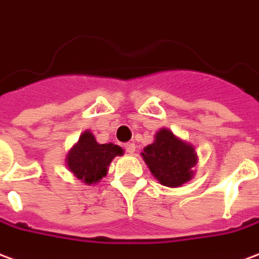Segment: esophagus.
<instances>
[{
	"mask_svg": "<svg viewBox=\"0 0 259 259\" xmlns=\"http://www.w3.org/2000/svg\"><path fill=\"white\" fill-rule=\"evenodd\" d=\"M124 149H125V152H127L128 154H132V153L135 152V143H132V142L125 143V146H124Z\"/></svg>",
	"mask_w": 259,
	"mask_h": 259,
	"instance_id": "esophagus-1",
	"label": "esophagus"
}]
</instances>
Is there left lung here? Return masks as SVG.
<instances>
[{"instance_id": "obj_1", "label": "left lung", "mask_w": 259, "mask_h": 259, "mask_svg": "<svg viewBox=\"0 0 259 259\" xmlns=\"http://www.w3.org/2000/svg\"><path fill=\"white\" fill-rule=\"evenodd\" d=\"M142 157L158 182L168 188H178L193 178L197 153L190 143L175 137L168 128L154 135V142L143 149Z\"/></svg>"}]
</instances>
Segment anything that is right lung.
Here are the masks:
<instances>
[{"instance_id": "obj_1", "label": "right lung", "mask_w": 259, "mask_h": 259, "mask_svg": "<svg viewBox=\"0 0 259 259\" xmlns=\"http://www.w3.org/2000/svg\"><path fill=\"white\" fill-rule=\"evenodd\" d=\"M122 149L114 143L96 142L94 134H81L78 142L70 149L66 164L70 172L85 185L99 182L107 174V167L116 156H121Z\"/></svg>"}]
</instances>
